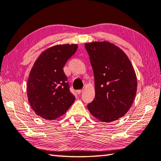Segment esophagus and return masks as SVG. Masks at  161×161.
<instances>
[{"mask_svg": "<svg viewBox=\"0 0 161 161\" xmlns=\"http://www.w3.org/2000/svg\"><path fill=\"white\" fill-rule=\"evenodd\" d=\"M82 92H83V89H80V90H77V93L78 94H80Z\"/></svg>", "mask_w": 161, "mask_h": 161, "instance_id": "esophagus-1", "label": "esophagus"}]
</instances>
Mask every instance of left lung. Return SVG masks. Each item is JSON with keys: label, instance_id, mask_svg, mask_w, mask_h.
Returning <instances> with one entry per match:
<instances>
[{"label": "left lung", "instance_id": "8db88e82", "mask_svg": "<svg viewBox=\"0 0 161 161\" xmlns=\"http://www.w3.org/2000/svg\"><path fill=\"white\" fill-rule=\"evenodd\" d=\"M94 71L95 98L87 105L95 118L116 121L131 107L137 90V78L126 53L107 41L86 43Z\"/></svg>", "mask_w": 161, "mask_h": 161}]
</instances>
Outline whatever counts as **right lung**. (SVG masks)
<instances>
[{"instance_id": "1", "label": "right lung", "mask_w": 161, "mask_h": 161, "mask_svg": "<svg viewBox=\"0 0 161 161\" xmlns=\"http://www.w3.org/2000/svg\"><path fill=\"white\" fill-rule=\"evenodd\" d=\"M77 47L76 44L54 45L42 52L35 62L27 84V94L32 110L43 119H58L75 102L63 67Z\"/></svg>"}]
</instances>
